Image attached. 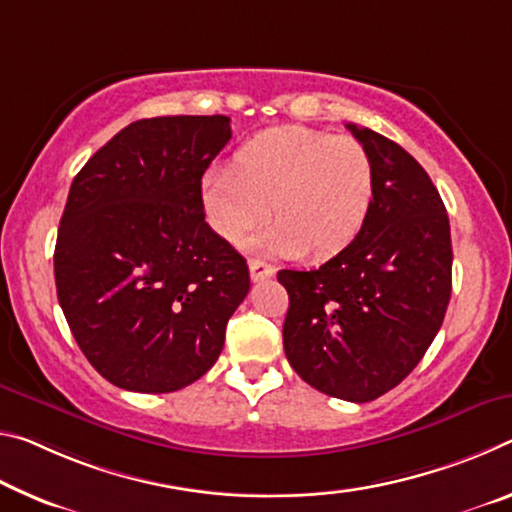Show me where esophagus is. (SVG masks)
<instances>
[{
	"instance_id": "obj_1",
	"label": "esophagus",
	"mask_w": 512,
	"mask_h": 512,
	"mask_svg": "<svg viewBox=\"0 0 512 512\" xmlns=\"http://www.w3.org/2000/svg\"><path fill=\"white\" fill-rule=\"evenodd\" d=\"M248 269H250V278H253V282L269 280V278H273V273H275V266L262 262V259H250Z\"/></svg>"
}]
</instances>
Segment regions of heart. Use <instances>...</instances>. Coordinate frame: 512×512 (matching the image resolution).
<instances>
[{
    "label": "heart",
    "mask_w": 512,
    "mask_h": 512,
    "mask_svg": "<svg viewBox=\"0 0 512 512\" xmlns=\"http://www.w3.org/2000/svg\"><path fill=\"white\" fill-rule=\"evenodd\" d=\"M371 154L351 136L285 125L241 145L232 168L209 170L202 207L218 237L239 243L266 216L275 221L253 246L314 259L342 253L367 223L373 202Z\"/></svg>",
    "instance_id": "b5f03b06"
}]
</instances>
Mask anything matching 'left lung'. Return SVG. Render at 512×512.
<instances>
[{"label": "left lung", "mask_w": 512, "mask_h": 512, "mask_svg": "<svg viewBox=\"0 0 512 512\" xmlns=\"http://www.w3.org/2000/svg\"><path fill=\"white\" fill-rule=\"evenodd\" d=\"M373 161V202L358 237L314 271H280L289 294L287 360L307 385L367 403L424 358L451 298V230L419 161L369 127L346 125Z\"/></svg>", "instance_id": "left-lung-1"}]
</instances>
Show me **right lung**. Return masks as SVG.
I'll list each match as a JSON object with an SVG mask.
<instances>
[{
	"label": "right lung",
	"mask_w": 512,
	"mask_h": 512,
	"mask_svg": "<svg viewBox=\"0 0 512 512\" xmlns=\"http://www.w3.org/2000/svg\"><path fill=\"white\" fill-rule=\"evenodd\" d=\"M230 139L227 116L136 120L72 180L56 294L81 353L116 387L175 392L223 351L250 273L205 221L202 175Z\"/></svg>",
	"instance_id": "1"
}]
</instances>
